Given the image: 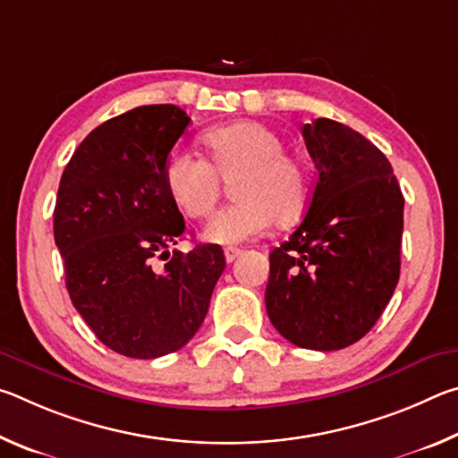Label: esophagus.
<instances>
[{
    "instance_id": "34e87169",
    "label": "esophagus",
    "mask_w": 458,
    "mask_h": 458,
    "mask_svg": "<svg viewBox=\"0 0 458 458\" xmlns=\"http://www.w3.org/2000/svg\"><path fill=\"white\" fill-rule=\"evenodd\" d=\"M240 254H242V250H240V248H236V246H228V248H224V257H226V262H232V260H236Z\"/></svg>"
}]
</instances>
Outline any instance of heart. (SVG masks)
<instances>
[{
    "mask_svg": "<svg viewBox=\"0 0 458 458\" xmlns=\"http://www.w3.org/2000/svg\"><path fill=\"white\" fill-rule=\"evenodd\" d=\"M208 159L175 149L164 177L172 199L190 218H206L218 204L224 182L232 201L214 216L204 236L216 244H238L260 236L273 220L291 224L305 214L311 183L303 161L284 151L283 137L257 121L214 127L201 137Z\"/></svg>",
    "mask_w": 458,
    "mask_h": 458,
    "instance_id": "b5f03b06",
    "label": "heart"
}]
</instances>
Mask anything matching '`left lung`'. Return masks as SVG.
Returning a JSON list of instances; mask_svg holds the SVG:
<instances>
[{"mask_svg": "<svg viewBox=\"0 0 458 458\" xmlns=\"http://www.w3.org/2000/svg\"><path fill=\"white\" fill-rule=\"evenodd\" d=\"M303 137L315 188L303 222L270 252L267 313L297 347L335 352L366 335L390 303L404 196L390 161L358 131L317 119Z\"/></svg>", "mask_w": 458, "mask_h": 458, "instance_id": "left-lung-1", "label": "left lung"}]
</instances>
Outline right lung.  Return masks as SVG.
Instances as JSON below:
<instances>
[{
	"label": "right lung",
	"mask_w": 458,
	"mask_h": 458,
	"mask_svg": "<svg viewBox=\"0 0 458 458\" xmlns=\"http://www.w3.org/2000/svg\"><path fill=\"white\" fill-rule=\"evenodd\" d=\"M190 121L175 105L108 119L79 145L60 180L54 240L68 294L95 335L127 358L182 350L204 323L226 267L218 244L169 252L185 222L164 169Z\"/></svg>",
	"instance_id": "right-lung-1"
}]
</instances>
